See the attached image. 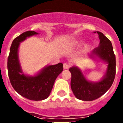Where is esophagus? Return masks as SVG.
Listing matches in <instances>:
<instances>
[{
    "label": "esophagus",
    "mask_w": 123,
    "mask_h": 123,
    "mask_svg": "<svg viewBox=\"0 0 123 123\" xmlns=\"http://www.w3.org/2000/svg\"><path fill=\"white\" fill-rule=\"evenodd\" d=\"M63 68L65 69H68V68H69V65L67 63H64L63 64Z\"/></svg>",
    "instance_id": "1"
}]
</instances>
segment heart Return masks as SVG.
<instances>
[{"label":"heart","mask_w":123,"mask_h":123,"mask_svg":"<svg viewBox=\"0 0 123 123\" xmlns=\"http://www.w3.org/2000/svg\"><path fill=\"white\" fill-rule=\"evenodd\" d=\"M79 44H80V42H79V41H74L72 43V45H73V46H78V45H79Z\"/></svg>","instance_id":"b5f03b06"}]
</instances>
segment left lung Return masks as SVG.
Segmentation results:
<instances>
[{
  "mask_svg": "<svg viewBox=\"0 0 123 123\" xmlns=\"http://www.w3.org/2000/svg\"><path fill=\"white\" fill-rule=\"evenodd\" d=\"M94 32L98 34L100 43L97 47L91 51L89 56L106 64L104 77L97 82H92L88 81L76 66L69 69L71 73V90L78 99L84 101L94 100L104 95L112 85L116 74V58L111 42L102 32Z\"/></svg>",
  "mask_w": 123,
  "mask_h": 123,
  "instance_id": "8db88e82",
  "label": "left lung"
}]
</instances>
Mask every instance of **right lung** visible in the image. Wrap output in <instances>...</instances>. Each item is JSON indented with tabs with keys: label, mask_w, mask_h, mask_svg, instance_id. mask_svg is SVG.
Here are the masks:
<instances>
[{
	"label": "right lung",
	"mask_w": 123,
	"mask_h": 123,
	"mask_svg": "<svg viewBox=\"0 0 123 123\" xmlns=\"http://www.w3.org/2000/svg\"><path fill=\"white\" fill-rule=\"evenodd\" d=\"M39 33L28 31L13 41L7 62L8 76L11 84L19 95L31 100H43L49 96L55 79L63 70L62 63L47 65L34 76L25 74L18 56L20 43L27 37Z\"/></svg>",
	"instance_id": "obj_1"
}]
</instances>
